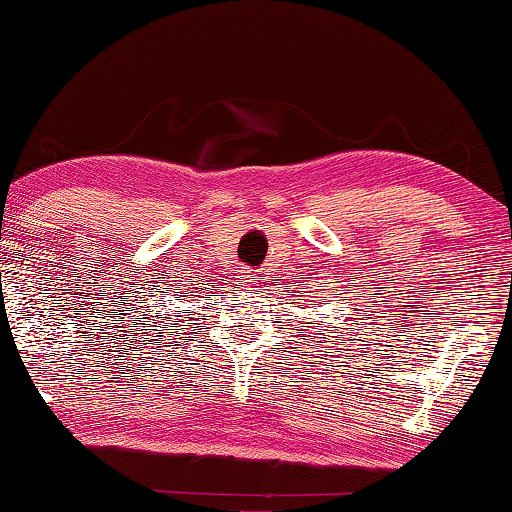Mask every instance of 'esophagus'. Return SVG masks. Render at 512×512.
Segmentation results:
<instances>
[{"label":"esophagus","instance_id":"esophagus-1","mask_svg":"<svg viewBox=\"0 0 512 512\" xmlns=\"http://www.w3.org/2000/svg\"><path fill=\"white\" fill-rule=\"evenodd\" d=\"M256 281V274L254 272H244L242 274V284H247V286H251Z\"/></svg>","mask_w":512,"mask_h":512}]
</instances>
